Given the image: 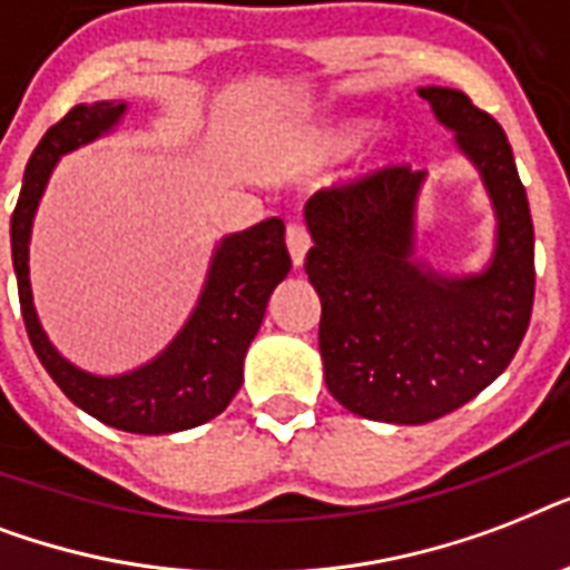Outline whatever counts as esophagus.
Returning <instances> with one entry per match:
<instances>
[{
    "instance_id": "esophagus-1",
    "label": "esophagus",
    "mask_w": 570,
    "mask_h": 570,
    "mask_svg": "<svg viewBox=\"0 0 570 570\" xmlns=\"http://www.w3.org/2000/svg\"><path fill=\"white\" fill-rule=\"evenodd\" d=\"M286 248H289V257H293L295 266H304V257H307V248H311L307 224L289 222V227H286Z\"/></svg>"
}]
</instances>
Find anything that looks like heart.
Listing matches in <instances>:
<instances>
[{
  "mask_svg": "<svg viewBox=\"0 0 570 570\" xmlns=\"http://www.w3.org/2000/svg\"><path fill=\"white\" fill-rule=\"evenodd\" d=\"M366 132V124H361V120H352V124H340V127L328 129L325 136L320 138V154L322 156H337V154H346V150H352V147L364 138Z\"/></svg>",
  "mask_w": 570,
  "mask_h": 570,
  "instance_id": "1",
  "label": "heart"
}]
</instances>
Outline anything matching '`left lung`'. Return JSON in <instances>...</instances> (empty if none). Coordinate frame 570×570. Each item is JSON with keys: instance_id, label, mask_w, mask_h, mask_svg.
<instances>
[{"instance_id": "left-lung-1", "label": "left lung", "mask_w": 570, "mask_h": 570, "mask_svg": "<svg viewBox=\"0 0 570 570\" xmlns=\"http://www.w3.org/2000/svg\"><path fill=\"white\" fill-rule=\"evenodd\" d=\"M420 97L494 200L497 250L482 275L452 281L411 259L425 177L411 165L334 183L304 206L325 384L352 414L399 425L438 420L482 393L512 364L535 298L532 215L503 127L455 88H420Z\"/></svg>"}]
</instances>
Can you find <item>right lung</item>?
<instances>
[{
    "mask_svg": "<svg viewBox=\"0 0 570 570\" xmlns=\"http://www.w3.org/2000/svg\"><path fill=\"white\" fill-rule=\"evenodd\" d=\"M127 102L102 100L73 106L35 147L22 189L11 215V257L26 334L35 355L65 396L97 416L132 434H168L213 420L230 405L242 384V361L266 316L268 295L286 277L293 259L284 242V222L266 218L248 230L233 233L215 250L204 295L191 320L163 355L136 373L118 379L88 375L67 364L40 328L29 286V233L52 165L73 147L109 132Z\"/></svg>",
    "mask_w": 570,
    "mask_h": 570,
    "instance_id": "add662e5",
    "label": "right lung"
}]
</instances>
